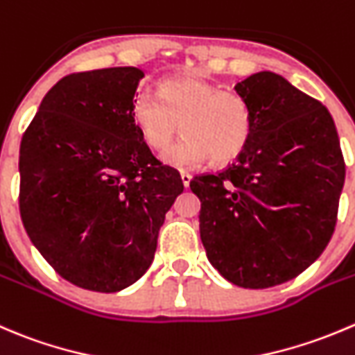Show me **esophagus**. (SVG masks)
Returning <instances> with one entry per match:
<instances>
[{
	"label": "esophagus",
	"mask_w": 355,
	"mask_h": 355,
	"mask_svg": "<svg viewBox=\"0 0 355 355\" xmlns=\"http://www.w3.org/2000/svg\"><path fill=\"white\" fill-rule=\"evenodd\" d=\"M180 178H182V184H184V187L187 189L189 187V184H191V180H192V177L189 173H185V171H182L180 173Z\"/></svg>",
	"instance_id": "esophagus-1"
}]
</instances>
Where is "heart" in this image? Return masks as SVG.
Listing matches in <instances>:
<instances>
[{
  "mask_svg": "<svg viewBox=\"0 0 355 355\" xmlns=\"http://www.w3.org/2000/svg\"><path fill=\"white\" fill-rule=\"evenodd\" d=\"M132 116L147 146L157 150L170 146L180 126L184 137L163 156L164 163L180 170L199 166L209 157L215 163L234 159L253 130L248 102L198 72L166 78L159 94L140 90Z\"/></svg>",
  "mask_w": 355,
  "mask_h": 355,
  "instance_id": "heart-1",
  "label": "heart"
}]
</instances>
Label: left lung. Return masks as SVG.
Returning a JSON list of instances; mask_svg holds the SVG:
<instances>
[{
    "mask_svg": "<svg viewBox=\"0 0 355 355\" xmlns=\"http://www.w3.org/2000/svg\"><path fill=\"white\" fill-rule=\"evenodd\" d=\"M234 90L250 105V142L191 191L209 263L236 286L263 290L297 277L328 246L345 163L328 109L286 78L261 71Z\"/></svg>",
    "mask_w": 355,
    "mask_h": 355,
    "instance_id": "left-lung-1",
    "label": "left lung"
}]
</instances>
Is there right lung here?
I'll list each match as a JSON object with an SVG mask.
<instances>
[{"mask_svg": "<svg viewBox=\"0 0 355 355\" xmlns=\"http://www.w3.org/2000/svg\"><path fill=\"white\" fill-rule=\"evenodd\" d=\"M139 67L62 78L20 142V216L44 260L69 283L114 293L154 260L164 215L184 191L132 116Z\"/></svg>", "mask_w": 355, "mask_h": 355, "instance_id": "add662e5", "label": "right lung"}]
</instances>
